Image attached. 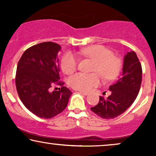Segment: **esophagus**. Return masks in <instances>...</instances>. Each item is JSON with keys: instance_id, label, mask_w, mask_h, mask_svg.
Instances as JSON below:
<instances>
[{"instance_id": "34e87169", "label": "esophagus", "mask_w": 156, "mask_h": 156, "mask_svg": "<svg viewBox=\"0 0 156 156\" xmlns=\"http://www.w3.org/2000/svg\"><path fill=\"white\" fill-rule=\"evenodd\" d=\"M79 92H80V94H83V95H85V96L89 95V92H83V91H79Z\"/></svg>"}]
</instances>
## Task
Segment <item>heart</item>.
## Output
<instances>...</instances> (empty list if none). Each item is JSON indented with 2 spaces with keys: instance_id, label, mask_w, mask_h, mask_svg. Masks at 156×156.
Wrapping results in <instances>:
<instances>
[{
  "instance_id": "heart-1",
  "label": "heart",
  "mask_w": 156,
  "mask_h": 156,
  "mask_svg": "<svg viewBox=\"0 0 156 156\" xmlns=\"http://www.w3.org/2000/svg\"><path fill=\"white\" fill-rule=\"evenodd\" d=\"M78 54L94 62L93 72H98L105 80H113L119 75L121 62L114 56L112 51L103 45H94L83 48ZM78 58L71 52H67L61 61V67L66 74L69 75L78 67ZM69 86L80 91H90L101 83V76L98 73L92 74L78 73L69 77Z\"/></svg>"
}]
</instances>
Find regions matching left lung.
Here are the masks:
<instances>
[{
  "label": "left lung",
  "mask_w": 156,
  "mask_h": 156,
  "mask_svg": "<svg viewBox=\"0 0 156 156\" xmlns=\"http://www.w3.org/2000/svg\"><path fill=\"white\" fill-rule=\"evenodd\" d=\"M142 78V69L134 51L127 53L123 59L121 76L109 87L111 94L107 98L100 97L98 105L91 110L103 119H114L133 104L139 94Z\"/></svg>",
  "instance_id": "obj_1"
}]
</instances>
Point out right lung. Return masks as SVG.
<instances>
[{
    "mask_svg": "<svg viewBox=\"0 0 156 156\" xmlns=\"http://www.w3.org/2000/svg\"><path fill=\"white\" fill-rule=\"evenodd\" d=\"M59 44L52 42L39 43L28 48L20 59L16 72L15 83L23 105L37 117L51 119L67 107L72 92L65 87L51 92L58 81Z\"/></svg>",
    "mask_w": 156,
    "mask_h": 156,
    "instance_id": "1",
    "label": "right lung"
}]
</instances>
